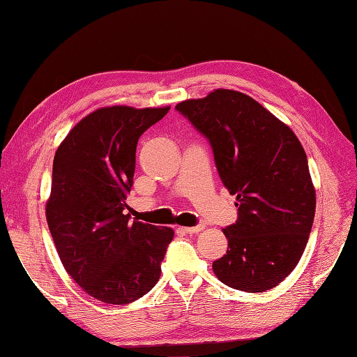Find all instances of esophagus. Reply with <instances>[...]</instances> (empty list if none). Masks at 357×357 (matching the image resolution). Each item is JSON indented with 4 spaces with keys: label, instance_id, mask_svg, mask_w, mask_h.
I'll return each mask as SVG.
<instances>
[{
    "label": "esophagus",
    "instance_id": "34e87169",
    "mask_svg": "<svg viewBox=\"0 0 357 357\" xmlns=\"http://www.w3.org/2000/svg\"><path fill=\"white\" fill-rule=\"evenodd\" d=\"M204 230V225H196V227H185L184 231L188 234H193V233H199Z\"/></svg>",
    "mask_w": 357,
    "mask_h": 357
}]
</instances>
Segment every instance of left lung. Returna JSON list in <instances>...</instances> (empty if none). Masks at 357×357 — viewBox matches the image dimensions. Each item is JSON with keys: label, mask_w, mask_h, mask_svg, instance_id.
<instances>
[{"label": "left lung", "mask_w": 357, "mask_h": 357, "mask_svg": "<svg viewBox=\"0 0 357 357\" xmlns=\"http://www.w3.org/2000/svg\"><path fill=\"white\" fill-rule=\"evenodd\" d=\"M176 110L210 141L222 184L236 195L238 221L222 230L229 248L213 262L215 275L247 293L279 285L304 253L316 211L298 136L236 90L216 89Z\"/></svg>", "instance_id": "obj_1"}]
</instances>
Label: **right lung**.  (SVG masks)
Masks as SVG:
<instances>
[{
    "mask_svg": "<svg viewBox=\"0 0 357 357\" xmlns=\"http://www.w3.org/2000/svg\"><path fill=\"white\" fill-rule=\"evenodd\" d=\"M170 110L101 107L75 126L53 159L45 218L66 271L92 298L124 305L161 276L169 227L130 221L136 144Z\"/></svg>",
    "mask_w": 357,
    "mask_h": 357,
    "instance_id": "1",
    "label": "right lung"
}]
</instances>
